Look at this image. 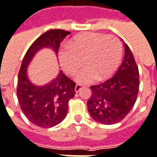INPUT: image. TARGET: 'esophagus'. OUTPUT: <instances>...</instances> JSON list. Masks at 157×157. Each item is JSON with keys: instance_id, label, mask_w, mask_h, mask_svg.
<instances>
[{"instance_id": "esophagus-1", "label": "esophagus", "mask_w": 157, "mask_h": 157, "mask_svg": "<svg viewBox=\"0 0 157 157\" xmlns=\"http://www.w3.org/2000/svg\"><path fill=\"white\" fill-rule=\"evenodd\" d=\"M82 89V85H81V84H76V85H75V92H79Z\"/></svg>"}]
</instances>
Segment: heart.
<instances>
[{
	"mask_svg": "<svg viewBox=\"0 0 157 157\" xmlns=\"http://www.w3.org/2000/svg\"><path fill=\"white\" fill-rule=\"evenodd\" d=\"M122 44L111 35L98 33H84L74 37L68 46L59 51L60 65L64 72L75 75L84 64L75 76L78 83H90L110 76L117 68L122 59Z\"/></svg>",
	"mask_w": 157,
	"mask_h": 157,
	"instance_id": "1",
	"label": "heart"
}]
</instances>
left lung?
I'll use <instances>...</instances> for the list:
<instances>
[{
    "label": "left lung",
    "instance_id": "8db88e82",
    "mask_svg": "<svg viewBox=\"0 0 157 157\" xmlns=\"http://www.w3.org/2000/svg\"><path fill=\"white\" fill-rule=\"evenodd\" d=\"M124 44V58L112 78L90 86L91 96L88 111L93 120L103 124H114L130 113L137 99L140 75L133 55Z\"/></svg>",
    "mask_w": 157,
    "mask_h": 157
}]
</instances>
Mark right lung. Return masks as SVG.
I'll list each match as a JSON object with an SVG mask.
<instances>
[{"instance_id": "obj_1", "label": "right lung", "mask_w": 157, "mask_h": 157, "mask_svg": "<svg viewBox=\"0 0 157 157\" xmlns=\"http://www.w3.org/2000/svg\"><path fill=\"white\" fill-rule=\"evenodd\" d=\"M70 32L53 29L37 38L24 57L18 73L17 95L21 110L26 118L36 126L51 128L60 124L67 115L68 101L75 94V82L62 71L51 82L35 85L27 75V67L35 54L44 48H50L58 54L60 42Z\"/></svg>"}]
</instances>
